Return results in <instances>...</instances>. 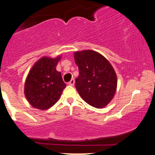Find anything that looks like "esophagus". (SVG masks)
Returning a JSON list of instances; mask_svg holds the SVG:
<instances>
[{
    "label": "esophagus",
    "instance_id": "34e87169",
    "mask_svg": "<svg viewBox=\"0 0 155 155\" xmlns=\"http://www.w3.org/2000/svg\"><path fill=\"white\" fill-rule=\"evenodd\" d=\"M68 84H69L70 85H72V86L74 85V84H75V80H74V79H71V80L69 82H68Z\"/></svg>",
    "mask_w": 155,
    "mask_h": 155
}]
</instances>
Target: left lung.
<instances>
[{
	"instance_id": "8db88e82",
	"label": "left lung",
	"mask_w": 155,
	"mask_h": 155,
	"mask_svg": "<svg viewBox=\"0 0 155 155\" xmlns=\"http://www.w3.org/2000/svg\"><path fill=\"white\" fill-rule=\"evenodd\" d=\"M74 58L79 71L75 84L79 94L91 106L105 107L117 90V74L112 65L102 55L91 50L76 52Z\"/></svg>"
}]
</instances>
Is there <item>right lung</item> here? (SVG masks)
Instances as JSON below:
<instances>
[{
	"instance_id": "obj_1",
	"label": "right lung",
	"mask_w": 155,
	"mask_h": 155,
	"mask_svg": "<svg viewBox=\"0 0 155 155\" xmlns=\"http://www.w3.org/2000/svg\"><path fill=\"white\" fill-rule=\"evenodd\" d=\"M61 57H42L32 66L26 79L24 94L32 107L46 110L61 97L66 84L56 66Z\"/></svg>"
}]
</instances>
